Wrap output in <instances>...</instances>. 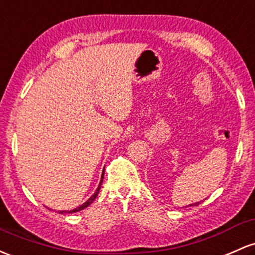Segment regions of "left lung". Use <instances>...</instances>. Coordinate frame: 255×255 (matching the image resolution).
<instances>
[{"instance_id": "8db88e82", "label": "left lung", "mask_w": 255, "mask_h": 255, "mask_svg": "<svg viewBox=\"0 0 255 255\" xmlns=\"http://www.w3.org/2000/svg\"><path fill=\"white\" fill-rule=\"evenodd\" d=\"M197 205H200V202H197V203H195L194 206H197ZM190 206H192V205H190Z\"/></svg>"}]
</instances>
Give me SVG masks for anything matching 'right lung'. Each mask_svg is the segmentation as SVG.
I'll return each mask as SVG.
<instances>
[{"label": "right lung", "instance_id": "1", "mask_svg": "<svg viewBox=\"0 0 255 255\" xmlns=\"http://www.w3.org/2000/svg\"><path fill=\"white\" fill-rule=\"evenodd\" d=\"M103 179H104V173H103V177H102V180H100V184H99V186H98V189H97V191L94 192V195L92 196L91 198H89L88 201H87V202H85L83 203L82 206H80L78 207V208H75V209H72V211H70L69 213H75V212H80V211H82V209H85V208H87V207H88L89 205H91L92 202H93L94 200H96V197L98 196V194H99V190H100V185H102V183H103ZM59 213H64V212H59Z\"/></svg>", "mask_w": 255, "mask_h": 255}]
</instances>
